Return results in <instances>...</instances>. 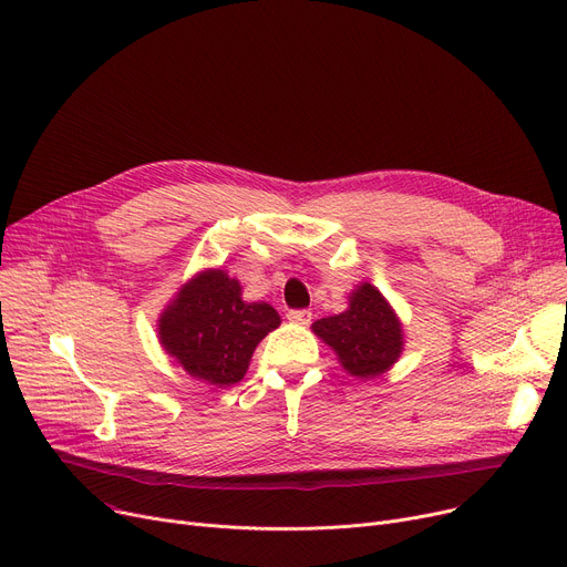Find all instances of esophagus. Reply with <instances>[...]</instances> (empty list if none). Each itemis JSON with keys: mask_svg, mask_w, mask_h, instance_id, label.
<instances>
[{"mask_svg": "<svg viewBox=\"0 0 567 567\" xmlns=\"http://www.w3.org/2000/svg\"><path fill=\"white\" fill-rule=\"evenodd\" d=\"M288 320L295 324H311V311L309 309H297V311H288Z\"/></svg>", "mask_w": 567, "mask_h": 567, "instance_id": "34e87169", "label": "esophagus"}]
</instances>
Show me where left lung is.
I'll use <instances>...</instances> for the list:
<instances>
[{"mask_svg": "<svg viewBox=\"0 0 567 567\" xmlns=\"http://www.w3.org/2000/svg\"><path fill=\"white\" fill-rule=\"evenodd\" d=\"M313 334L337 352L343 371L359 380L386 373L405 348L403 322L386 297L369 281H361L348 297V309L320 318Z\"/></svg>", "mask_w": 567, "mask_h": 567, "instance_id": "left-lung-1", "label": "left lung"}]
</instances>
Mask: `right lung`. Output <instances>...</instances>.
I'll return each mask as SVG.
<instances>
[{
	"mask_svg": "<svg viewBox=\"0 0 567 567\" xmlns=\"http://www.w3.org/2000/svg\"><path fill=\"white\" fill-rule=\"evenodd\" d=\"M281 324L268 302H245L243 286L221 268L196 272L157 320V339L181 369L213 386L245 378L256 346Z\"/></svg>",
	"mask_w": 567,
	"mask_h": 567,
	"instance_id": "1",
	"label": "right lung"
}]
</instances>
